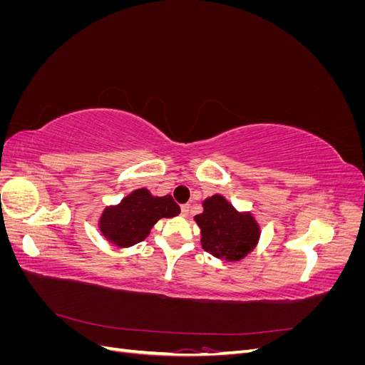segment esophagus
Instances as JSON below:
<instances>
[{
    "mask_svg": "<svg viewBox=\"0 0 365 365\" xmlns=\"http://www.w3.org/2000/svg\"><path fill=\"white\" fill-rule=\"evenodd\" d=\"M189 213H190V204H182L181 205V215L187 216Z\"/></svg>",
    "mask_w": 365,
    "mask_h": 365,
    "instance_id": "1",
    "label": "esophagus"
}]
</instances>
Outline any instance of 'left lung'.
I'll return each instance as SVG.
<instances>
[{
    "label": "left lung",
    "mask_w": 365,
    "mask_h": 365,
    "mask_svg": "<svg viewBox=\"0 0 365 365\" xmlns=\"http://www.w3.org/2000/svg\"><path fill=\"white\" fill-rule=\"evenodd\" d=\"M201 228L202 248L217 259L239 260L256 247L260 228L250 213H237L224 196L204 201V212L195 216Z\"/></svg>",
    "instance_id": "left-lung-1"
}]
</instances>
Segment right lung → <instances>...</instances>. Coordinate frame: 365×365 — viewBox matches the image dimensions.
<instances>
[{"instance_id": "1", "label": "right lung", "mask_w": 365, "mask_h": 365, "mask_svg": "<svg viewBox=\"0 0 365 365\" xmlns=\"http://www.w3.org/2000/svg\"><path fill=\"white\" fill-rule=\"evenodd\" d=\"M180 212V205L170 195L158 197L152 196L146 189H138L117 207L105 208L101 217V231L111 244L132 247L148 237L158 219L173 217Z\"/></svg>"}]
</instances>
